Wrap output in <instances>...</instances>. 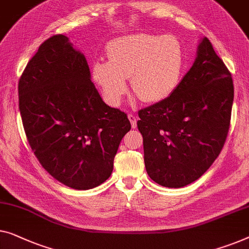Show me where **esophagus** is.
Instances as JSON below:
<instances>
[{
	"mask_svg": "<svg viewBox=\"0 0 249 249\" xmlns=\"http://www.w3.org/2000/svg\"><path fill=\"white\" fill-rule=\"evenodd\" d=\"M128 118H129V120H130V122H131V127L135 129L136 127H137V117L136 116H133V114H128Z\"/></svg>",
	"mask_w": 249,
	"mask_h": 249,
	"instance_id": "34e87169",
	"label": "esophagus"
}]
</instances>
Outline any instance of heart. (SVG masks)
I'll return each instance as SVG.
<instances>
[{"instance_id":"obj_1","label":"heart","mask_w":249,"mask_h":249,"mask_svg":"<svg viewBox=\"0 0 249 249\" xmlns=\"http://www.w3.org/2000/svg\"><path fill=\"white\" fill-rule=\"evenodd\" d=\"M107 53L109 62L93 63L92 76L112 106H118L127 91L125 78L130 77L132 92L147 103L167 99L181 81L184 53L171 36H124L107 45Z\"/></svg>"}]
</instances>
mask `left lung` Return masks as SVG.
<instances>
[{"label": "left lung", "mask_w": 249, "mask_h": 249, "mask_svg": "<svg viewBox=\"0 0 249 249\" xmlns=\"http://www.w3.org/2000/svg\"><path fill=\"white\" fill-rule=\"evenodd\" d=\"M232 101L231 74L204 37L175 91L138 112L149 178L172 189L200 178L225 145Z\"/></svg>", "instance_id": "1"}]
</instances>
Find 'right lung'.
I'll return each mask as SVG.
<instances>
[{"instance_id":"1","label":"right lung","mask_w":249,"mask_h":249,"mask_svg":"<svg viewBox=\"0 0 249 249\" xmlns=\"http://www.w3.org/2000/svg\"><path fill=\"white\" fill-rule=\"evenodd\" d=\"M19 109L27 139L53 178L89 190L110 178L127 114L107 106L91 81L85 56L66 36L47 39L19 81Z\"/></svg>"}]
</instances>
